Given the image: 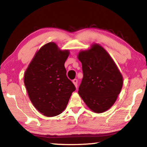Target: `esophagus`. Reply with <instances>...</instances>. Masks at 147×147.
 Listing matches in <instances>:
<instances>
[{
  "label": "esophagus",
  "mask_w": 147,
  "mask_h": 147,
  "mask_svg": "<svg viewBox=\"0 0 147 147\" xmlns=\"http://www.w3.org/2000/svg\"><path fill=\"white\" fill-rule=\"evenodd\" d=\"M73 83L74 85V86H75L76 88H77V86H78V80H77L76 79H74L73 80Z\"/></svg>",
  "instance_id": "esophagus-1"
}]
</instances>
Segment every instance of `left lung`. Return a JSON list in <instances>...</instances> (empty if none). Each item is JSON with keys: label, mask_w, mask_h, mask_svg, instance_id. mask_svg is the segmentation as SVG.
Instances as JSON below:
<instances>
[{"label": "left lung", "mask_w": 147, "mask_h": 147, "mask_svg": "<svg viewBox=\"0 0 147 147\" xmlns=\"http://www.w3.org/2000/svg\"><path fill=\"white\" fill-rule=\"evenodd\" d=\"M77 58L81 61L84 74L79 95L92 111L105 112L121 93L123 75L109 54L98 43L80 51Z\"/></svg>", "instance_id": "obj_1"}]
</instances>
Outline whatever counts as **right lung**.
Wrapping results in <instances>:
<instances>
[{
    "mask_svg": "<svg viewBox=\"0 0 147 147\" xmlns=\"http://www.w3.org/2000/svg\"><path fill=\"white\" fill-rule=\"evenodd\" d=\"M69 50H61L54 42L42 46L24 74V83L31 102L46 117H54L66 108L75 87L66 76L65 62Z\"/></svg>",
    "mask_w": 147,
    "mask_h": 147,
    "instance_id": "add662e5",
    "label": "right lung"
}]
</instances>
